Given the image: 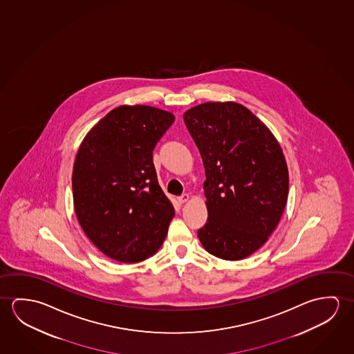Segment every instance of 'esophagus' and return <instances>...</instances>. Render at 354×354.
I'll return each instance as SVG.
<instances>
[{"label": "esophagus", "instance_id": "obj_1", "mask_svg": "<svg viewBox=\"0 0 354 354\" xmlns=\"http://www.w3.org/2000/svg\"><path fill=\"white\" fill-rule=\"evenodd\" d=\"M188 201H189V194H182V196H178V202H180V204L188 202Z\"/></svg>", "mask_w": 354, "mask_h": 354}]
</instances>
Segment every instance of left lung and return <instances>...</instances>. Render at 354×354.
I'll return each instance as SVG.
<instances>
[{
  "label": "left lung",
  "instance_id": "left-lung-1",
  "mask_svg": "<svg viewBox=\"0 0 354 354\" xmlns=\"http://www.w3.org/2000/svg\"><path fill=\"white\" fill-rule=\"evenodd\" d=\"M183 119L207 177L209 216L199 241L218 259H246L267 242L286 208L289 174L281 145L236 102H207Z\"/></svg>",
  "mask_w": 354,
  "mask_h": 354
}]
</instances>
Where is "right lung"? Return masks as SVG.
Instances as JSON below:
<instances>
[{
    "label": "right lung",
    "instance_id": "right-lung-1",
    "mask_svg": "<svg viewBox=\"0 0 354 354\" xmlns=\"http://www.w3.org/2000/svg\"><path fill=\"white\" fill-rule=\"evenodd\" d=\"M174 122L167 111L120 106L84 136L75 158L73 207L102 253L136 263L161 247L174 208L158 185L152 151Z\"/></svg>",
    "mask_w": 354,
    "mask_h": 354
}]
</instances>
